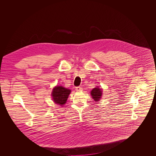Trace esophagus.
Returning a JSON list of instances; mask_svg holds the SVG:
<instances>
[{"label":"esophagus","instance_id":"esophagus-1","mask_svg":"<svg viewBox=\"0 0 156 156\" xmlns=\"http://www.w3.org/2000/svg\"><path fill=\"white\" fill-rule=\"evenodd\" d=\"M75 90L76 91H82V88L81 87H77L75 88Z\"/></svg>","mask_w":156,"mask_h":156}]
</instances>
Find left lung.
<instances>
[{
	"mask_svg": "<svg viewBox=\"0 0 156 156\" xmlns=\"http://www.w3.org/2000/svg\"><path fill=\"white\" fill-rule=\"evenodd\" d=\"M90 95L95 101H99L102 96V89L97 87L91 90Z\"/></svg>",
	"mask_w": 156,
	"mask_h": 156,
	"instance_id": "left-lung-1",
	"label": "left lung"
}]
</instances>
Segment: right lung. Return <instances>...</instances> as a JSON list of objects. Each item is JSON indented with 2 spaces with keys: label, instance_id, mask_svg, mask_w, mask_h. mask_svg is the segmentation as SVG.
<instances>
[{
  "label": "right lung",
  "instance_id": "obj_1",
  "mask_svg": "<svg viewBox=\"0 0 156 156\" xmlns=\"http://www.w3.org/2000/svg\"><path fill=\"white\" fill-rule=\"evenodd\" d=\"M71 93L70 89L65 88L62 86H57L52 89L51 96L55 104L62 106L66 103L67 99Z\"/></svg>",
  "mask_w": 156,
  "mask_h": 156
}]
</instances>
